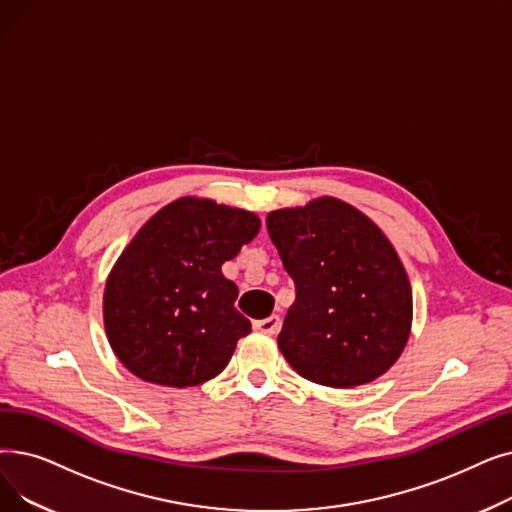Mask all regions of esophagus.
Wrapping results in <instances>:
<instances>
[{
  "label": "esophagus",
  "instance_id": "1",
  "mask_svg": "<svg viewBox=\"0 0 512 512\" xmlns=\"http://www.w3.org/2000/svg\"><path fill=\"white\" fill-rule=\"evenodd\" d=\"M253 326H255V330L263 332V335H276V332L280 330V318L278 316L263 318V320H257Z\"/></svg>",
  "mask_w": 512,
  "mask_h": 512
}]
</instances>
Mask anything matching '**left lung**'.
<instances>
[{
  "label": "left lung",
  "mask_w": 512,
  "mask_h": 512,
  "mask_svg": "<svg viewBox=\"0 0 512 512\" xmlns=\"http://www.w3.org/2000/svg\"><path fill=\"white\" fill-rule=\"evenodd\" d=\"M268 234L295 282L278 335L286 362L335 389L379 379L412 322L410 282L385 234L337 198L270 213Z\"/></svg>",
  "instance_id": "obj_1"
}]
</instances>
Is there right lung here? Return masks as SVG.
<instances>
[{"label":"right lung","mask_w":512,"mask_h":512,"mask_svg":"<svg viewBox=\"0 0 512 512\" xmlns=\"http://www.w3.org/2000/svg\"><path fill=\"white\" fill-rule=\"evenodd\" d=\"M255 213L201 198L161 209L129 242L104 293L110 347L142 381L201 385L224 370L251 322L221 265L255 238Z\"/></svg>","instance_id":"1"}]
</instances>
